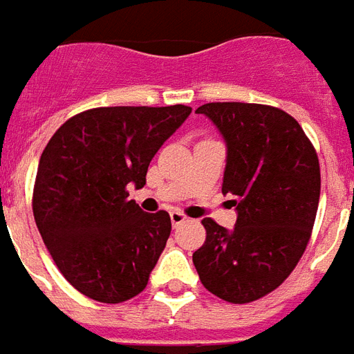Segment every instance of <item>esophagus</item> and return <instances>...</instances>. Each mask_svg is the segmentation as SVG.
Listing matches in <instances>:
<instances>
[{"label":"esophagus","instance_id":"34e87169","mask_svg":"<svg viewBox=\"0 0 354 354\" xmlns=\"http://www.w3.org/2000/svg\"><path fill=\"white\" fill-rule=\"evenodd\" d=\"M170 222H172V227H178V225H182L184 222H187V216L184 212H180V210H172L170 212Z\"/></svg>","mask_w":354,"mask_h":354}]
</instances>
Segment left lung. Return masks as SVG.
<instances>
[{"label":"left lung","mask_w":354,"mask_h":354,"mask_svg":"<svg viewBox=\"0 0 354 354\" xmlns=\"http://www.w3.org/2000/svg\"><path fill=\"white\" fill-rule=\"evenodd\" d=\"M227 146L222 193L237 199L231 231L205 218L207 241L193 263L203 286L230 304H250L279 288L311 239L320 167L296 119L273 106L210 102L197 108Z\"/></svg>","instance_id":"left-lung-1"}]
</instances>
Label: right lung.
I'll use <instances>...</instances> for the list:
<instances>
[{
	"label": "right lung",
	"mask_w": 354,
	"mask_h": 354,
	"mask_svg": "<svg viewBox=\"0 0 354 354\" xmlns=\"http://www.w3.org/2000/svg\"><path fill=\"white\" fill-rule=\"evenodd\" d=\"M189 106H113L68 119L45 146L34 185L35 225L64 279L100 304L146 288L172 230L169 212L147 214L127 187L146 185L159 147Z\"/></svg>",
	"instance_id": "add662e5"
}]
</instances>
